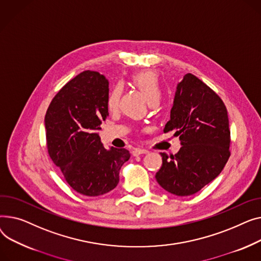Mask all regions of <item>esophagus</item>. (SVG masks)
<instances>
[{"instance_id": "1", "label": "esophagus", "mask_w": 261, "mask_h": 261, "mask_svg": "<svg viewBox=\"0 0 261 261\" xmlns=\"http://www.w3.org/2000/svg\"><path fill=\"white\" fill-rule=\"evenodd\" d=\"M148 150L144 149V148H135L133 150V155L134 156H139V155H142V154H147Z\"/></svg>"}]
</instances>
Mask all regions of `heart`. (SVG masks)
<instances>
[{
  "label": "heart",
  "mask_w": 261,
  "mask_h": 261,
  "mask_svg": "<svg viewBox=\"0 0 261 261\" xmlns=\"http://www.w3.org/2000/svg\"><path fill=\"white\" fill-rule=\"evenodd\" d=\"M132 82L136 87H138L142 91L148 102L159 100L161 95V85L159 76L155 71L146 70L135 73L132 76ZM120 95L121 86L116 85L111 90L109 97H107V107H109V110L114 111L117 109Z\"/></svg>",
  "instance_id": "b5f03b06"
}]
</instances>
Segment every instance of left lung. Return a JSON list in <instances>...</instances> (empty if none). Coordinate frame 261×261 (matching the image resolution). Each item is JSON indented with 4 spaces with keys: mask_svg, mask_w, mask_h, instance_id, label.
Returning <instances> with one entry per match:
<instances>
[{
    "mask_svg": "<svg viewBox=\"0 0 261 261\" xmlns=\"http://www.w3.org/2000/svg\"><path fill=\"white\" fill-rule=\"evenodd\" d=\"M173 129L182 146L171 158L161 152L162 166L156 180L168 193L190 196L215 179L231 155L226 107L215 91L192 73L177 84L171 119L163 132Z\"/></svg>",
    "mask_w": 261,
    "mask_h": 261,
    "instance_id": "1",
    "label": "left lung"
}]
</instances>
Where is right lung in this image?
Returning a JSON list of instances; mask_svg holds the SVG:
<instances>
[{
  "instance_id": "obj_1",
  "label": "right lung",
  "mask_w": 261,
  "mask_h": 261,
  "mask_svg": "<svg viewBox=\"0 0 261 261\" xmlns=\"http://www.w3.org/2000/svg\"><path fill=\"white\" fill-rule=\"evenodd\" d=\"M109 94L105 76L85 70L60 89L45 115L48 154L68 185L85 196L114 190L130 157L125 148L101 143L98 132L109 116Z\"/></svg>"
}]
</instances>
